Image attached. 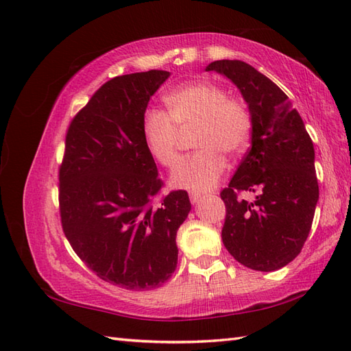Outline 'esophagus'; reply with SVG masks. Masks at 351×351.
<instances>
[{"label":"esophagus","mask_w":351,"mask_h":351,"mask_svg":"<svg viewBox=\"0 0 351 351\" xmlns=\"http://www.w3.org/2000/svg\"><path fill=\"white\" fill-rule=\"evenodd\" d=\"M190 200H191L193 205L199 204L200 200H202V195H200V193H196V191H191V193H190Z\"/></svg>","instance_id":"1"}]
</instances>
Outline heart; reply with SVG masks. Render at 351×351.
<instances>
[{"mask_svg": "<svg viewBox=\"0 0 351 351\" xmlns=\"http://www.w3.org/2000/svg\"><path fill=\"white\" fill-rule=\"evenodd\" d=\"M167 110H147L141 121L149 155L164 167L178 160L181 130H195L200 151L185 156L171 171L173 187L208 191L220 182L228 169L226 158L240 156L252 136V117L243 102L229 99L225 88L197 81L166 96Z\"/></svg>", "mask_w": 351, "mask_h": 351, "instance_id": "obj_1", "label": "heart"}]
</instances>
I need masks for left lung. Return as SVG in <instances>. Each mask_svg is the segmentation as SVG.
<instances>
[{
  "label": "left lung",
  "mask_w": 351,
  "mask_h": 351,
  "mask_svg": "<svg viewBox=\"0 0 351 351\" xmlns=\"http://www.w3.org/2000/svg\"><path fill=\"white\" fill-rule=\"evenodd\" d=\"M238 87L252 117V146L228 189L221 240L238 263L274 271L299 255L318 202L314 143L288 96L241 60L206 66ZM238 191L258 192L255 201L238 199Z\"/></svg>",
  "instance_id": "obj_1"
}]
</instances>
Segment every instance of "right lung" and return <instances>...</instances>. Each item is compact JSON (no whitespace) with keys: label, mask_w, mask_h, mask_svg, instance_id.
<instances>
[{"label":"right lung","mask_w":351,"mask_h":351,"mask_svg":"<svg viewBox=\"0 0 351 351\" xmlns=\"http://www.w3.org/2000/svg\"><path fill=\"white\" fill-rule=\"evenodd\" d=\"M167 71L107 81L73 117L60 166L63 232L102 280L125 289L161 287L176 270V232L191 204L171 191L155 206L162 181L145 146L141 121Z\"/></svg>","instance_id":"obj_1"}]
</instances>
